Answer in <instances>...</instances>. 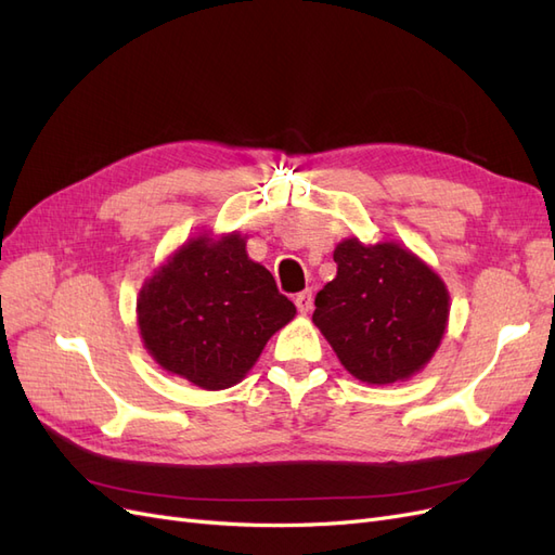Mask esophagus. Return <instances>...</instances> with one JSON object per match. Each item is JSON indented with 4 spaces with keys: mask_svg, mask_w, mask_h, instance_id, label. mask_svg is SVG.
<instances>
[{
    "mask_svg": "<svg viewBox=\"0 0 555 555\" xmlns=\"http://www.w3.org/2000/svg\"><path fill=\"white\" fill-rule=\"evenodd\" d=\"M295 307L299 313H309L313 309V297H311V291H305L295 295Z\"/></svg>",
    "mask_w": 555,
    "mask_h": 555,
    "instance_id": "34e87169",
    "label": "esophagus"
}]
</instances>
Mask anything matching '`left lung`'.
Wrapping results in <instances>:
<instances>
[{
    "instance_id": "8db88e82",
    "label": "left lung",
    "mask_w": 555,
    "mask_h": 555,
    "mask_svg": "<svg viewBox=\"0 0 555 555\" xmlns=\"http://www.w3.org/2000/svg\"><path fill=\"white\" fill-rule=\"evenodd\" d=\"M332 258L337 276L315 295L313 325L358 382H406L433 360L449 325V291L404 244L348 236Z\"/></svg>"
}]
</instances>
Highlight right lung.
Returning <instances> with one entry per match:
<instances>
[{
	"mask_svg": "<svg viewBox=\"0 0 555 555\" xmlns=\"http://www.w3.org/2000/svg\"><path fill=\"white\" fill-rule=\"evenodd\" d=\"M295 313L269 269L248 258L240 232L190 236L137 297L139 335L151 358L204 390L240 384Z\"/></svg>",
	"mask_w": 555,
	"mask_h": 555,
	"instance_id": "1",
	"label": "right lung"
}]
</instances>
